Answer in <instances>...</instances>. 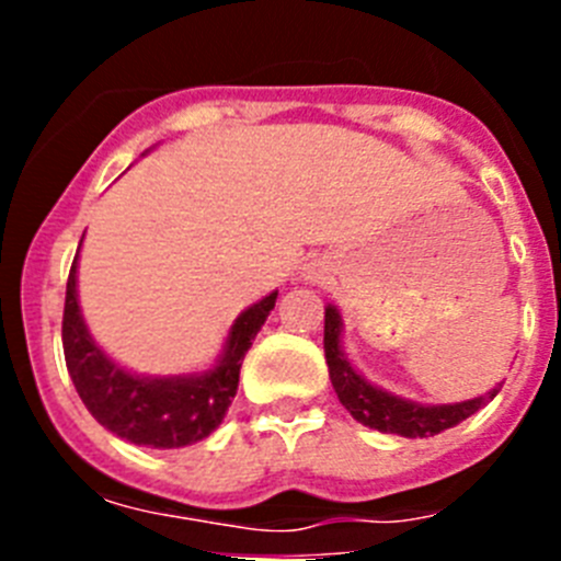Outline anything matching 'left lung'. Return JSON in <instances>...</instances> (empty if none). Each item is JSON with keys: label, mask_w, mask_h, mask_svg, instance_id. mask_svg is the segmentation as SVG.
Wrapping results in <instances>:
<instances>
[{"label": "left lung", "mask_w": 561, "mask_h": 561, "mask_svg": "<svg viewBox=\"0 0 561 561\" xmlns=\"http://www.w3.org/2000/svg\"><path fill=\"white\" fill-rule=\"evenodd\" d=\"M340 336V311H336V306H325L323 348L336 399L342 401V408L348 410L359 424L379 430V433H396L404 435V438H430V435L444 433V430L455 427V424H460L472 413H478L503 388V381H500L497 388H492L485 396L469 401H455V404H419V401L401 399V396H393L388 390L370 385L365 376H359L351 368L348 356L342 354Z\"/></svg>", "instance_id": "1"}]
</instances>
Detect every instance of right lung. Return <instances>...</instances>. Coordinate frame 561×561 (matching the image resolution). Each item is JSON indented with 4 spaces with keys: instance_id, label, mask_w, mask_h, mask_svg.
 I'll return each mask as SVG.
<instances>
[{
    "instance_id": "obj_1",
    "label": "right lung",
    "mask_w": 561,
    "mask_h": 561,
    "mask_svg": "<svg viewBox=\"0 0 561 561\" xmlns=\"http://www.w3.org/2000/svg\"><path fill=\"white\" fill-rule=\"evenodd\" d=\"M81 250V247H78ZM277 291L241 311L227 334L219 362L205 374L137 376L101 351L78 306V255L64 300V359L78 396L98 424L137 447L176 449L207 438L236 399L241 362L275 309Z\"/></svg>"
}]
</instances>
